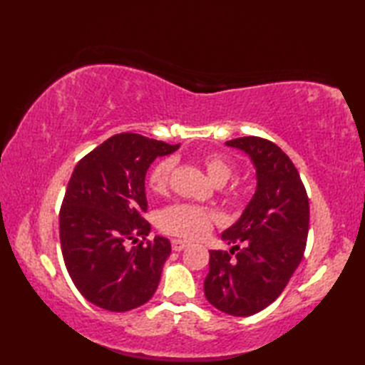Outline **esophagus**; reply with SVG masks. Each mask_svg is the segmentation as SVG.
<instances>
[{
  "label": "esophagus",
  "instance_id": "1",
  "mask_svg": "<svg viewBox=\"0 0 365 365\" xmlns=\"http://www.w3.org/2000/svg\"><path fill=\"white\" fill-rule=\"evenodd\" d=\"M188 245H190L188 242H185V240H180V238H174L173 242H170V246H173V250H174L175 252L183 251L185 247H187Z\"/></svg>",
  "mask_w": 365,
  "mask_h": 365
}]
</instances>
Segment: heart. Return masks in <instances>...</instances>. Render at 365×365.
Here are the masks:
<instances>
[{
    "label": "heart",
    "mask_w": 365,
    "mask_h": 365,
    "mask_svg": "<svg viewBox=\"0 0 365 365\" xmlns=\"http://www.w3.org/2000/svg\"><path fill=\"white\" fill-rule=\"evenodd\" d=\"M204 166L208 177L216 185H224L229 182L235 173V168L232 163L221 153H207L204 160ZM174 169V160L165 158L153 165L149 173V188L153 192H165L170 174ZM218 221V215L213 210H207L204 207L192 204H174L165 208L158 216V226L163 232L170 235L197 240L205 237L213 224Z\"/></svg>",
    "instance_id": "heart-1"
}]
</instances>
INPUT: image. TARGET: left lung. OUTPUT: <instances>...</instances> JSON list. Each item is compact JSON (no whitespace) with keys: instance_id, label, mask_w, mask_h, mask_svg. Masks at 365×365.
<instances>
[{"instance_id":"obj_1","label":"left lung","mask_w":365,"mask_h":365,"mask_svg":"<svg viewBox=\"0 0 365 365\" xmlns=\"http://www.w3.org/2000/svg\"><path fill=\"white\" fill-rule=\"evenodd\" d=\"M226 145L250 155L257 188L238 221L221 234L232 250L210 251L204 293L221 312L250 317L282 293L302 260L309 199L297 168L274 143L245 136Z\"/></svg>"}]
</instances>
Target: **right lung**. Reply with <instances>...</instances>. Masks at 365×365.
I'll use <instances>...</instances> for the list:
<instances>
[{
	"label": "right lung",
	"mask_w": 365,
	"mask_h": 365,
	"mask_svg": "<svg viewBox=\"0 0 365 365\" xmlns=\"http://www.w3.org/2000/svg\"><path fill=\"white\" fill-rule=\"evenodd\" d=\"M170 145L136 133L106 139L75 166L59 212L61 250L76 289L92 304L127 312L157 290L170 254L165 237L147 240L145 174ZM146 240L131 250L125 243Z\"/></svg>",
	"instance_id": "obj_1"
}]
</instances>
